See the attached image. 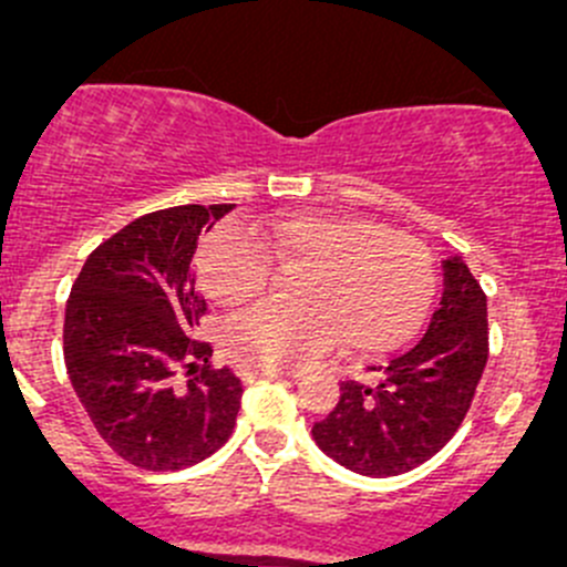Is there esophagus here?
Masks as SVG:
<instances>
[{"label": "esophagus", "mask_w": 567, "mask_h": 567, "mask_svg": "<svg viewBox=\"0 0 567 567\" xmlns=\"http://www.w3.org/2000/svg\"><path fill=\"white\" fill-rule=\"evenodd\" d=\"M239 378H243L245 383H256V380H267V378H295V372H286V369L243 367V369H239Z\"/></svg>", "instance_id": "esophagus-1"}]
</instances>
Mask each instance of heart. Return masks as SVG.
Wrapping results in <instances>:
<instances>
[{
    "instance_id": "b5f03b06",
    "label": "heart",
    "mask_w": 567,
    "mask_h": 567,
    "mask_svg": "<svg viewBox=\"0 0 567 567\" xmlns=\"http://www.w3.org/2000/svg\"><path fill=\"white\" fill-rule=\"evenodd\" d=\"M272 267L297 302H265L226 328V352L256 369H297L344 339L355 355H383L413 339L435 295L427 248L355 215L295 212L250 234L220 228L200 243L195 276L223 311L265 295Z\"/></svg>"
}]
</instances>
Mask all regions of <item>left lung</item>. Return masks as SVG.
Instances as JSON below:
<instances>
[{"mask_svg":"<svg viewBox=\"0 0 567 567\" xmlns=\"http://www.w3.org/2000/svg\"><path fill=\"white\" fill-rule=\"evenodd\" d=\"M427 336L378 378L344 380L333 411L313 424L324 455L363 476H396L439 455L461 430L487 363V297L461 259Z\"/></svg>","mask_w":567,"mask_h":567,"instance_id":"left-lung-1","label":"left lung"}]
</instances>
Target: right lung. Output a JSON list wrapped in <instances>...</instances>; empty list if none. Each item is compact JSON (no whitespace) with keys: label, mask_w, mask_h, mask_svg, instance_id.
Wrapping results in <instances>:
<instances>
[{"label":"right lung","mask_w":567,"mask_h":567,"mask_svg":"<svg viewBox=\"0 0 567 567\" xmlns=\"http://www.w3.org/2000/svg\"><path fill=\"white\" fill-rule=\"evenodd\" d=\"M234 204L173 206L128 223L87 256L71 289L63 355L93 427L145 472L215 455L237 427L243 380L212 367L198 339L206 300L193 278L198 237Z\"/></svg>","instance_id":"1"}]
</instances>
